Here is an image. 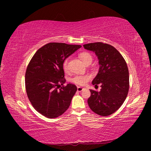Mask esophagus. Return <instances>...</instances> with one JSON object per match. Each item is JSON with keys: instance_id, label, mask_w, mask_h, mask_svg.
Wrapping results in <instances>:
<instances>
[{"instance_id": "1", "label": "esophagus", "mask_w": 151, "mask_h": 151, "mask_svg": "<svg viewBox=\"0 0 151 151\" xmlns=\"http://www.w3.org/2000/svg\"><path fill=\"white\" fill-rule=\"evenodd\" d=\"M83 89H84V88L81 87V86H77V91L78 92H82L83 91Z\"/></svg>"}]
</instances>
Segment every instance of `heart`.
<instances>
[{"label": "heart", "instance_id": "heart-1", "mask_svg": "<svg viewBox=\"0 0 151 151\" xmlns=\"http://www.w3.org/2000/svg\"><path fill=\"white\" fill-rule=\"evenodd\" d=\"M82 61L86 65V64L88 63H91L92 60H93V57L92 55L87 52H82L79 55ZM68 59L65 60L63 63V68L65 71H68ZM91 76L89 75H76L73 76V78H71L70 81L73 82V83L76 84V85H81V86H84L88 82L91 80Z\"/></svg>", "mask_w": 151, "mask_h": 151}]
</instances>
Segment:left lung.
Masks as SVG:
<instances>
[{"mask_svg": "<svg viewBox=\"0 0 151 151\" xmlns=\"http://www.w3.org/2000/svg\"><path fill=\"white\" fill-rule=\"evenodd\" d=\"M83 47L95 52L100 66L92 83L95 86L100 84L101 91L90 90L88 106L99 115H111L121 106L129 93V73L126 61L115 48L106 43H88Z\"/></svg>", "mask_w": 151, "mask_h": 151, "instance_id": "obj_1", "label": "left lung"}]
</instances>
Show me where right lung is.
I'll use <instances>...</instances> for the list:
<instances>
[{
  "label": "right lung",
  "instance_id": "add662e5",
  "mask_svg": "<svg viewBox=\"0 0 151 151\" xmlns=\"http://www.w3.org/2000/svg\"><path fill=\"white\" fill-rule=\"evenodd\" d=\"M81 45L50 42L40 48L30 60L25 73V86L35 109L47 118L63 114L69 107L77 88L64 86L63 63Z\"/></svg>",
  "mask_w": 151,
  "mask_h": 151
}]
</instances>
